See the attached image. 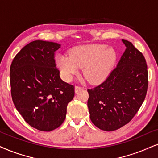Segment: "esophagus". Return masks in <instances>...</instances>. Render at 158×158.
Wrapping results in <instances>:
<instances>
[{"label":"esophagus","mask_w":158,"mask_h":158,"mask_svg":"<svg viewBox=\"0 0 158 158\" xmlns=\"http://www.w3.org/2000/svg\"><path fill=\"white\" fill-rule=\"evenodd\" d=\"M83 88L81 86H79V85H76V86L75 87V92H77V91H80V90H81V89H82Z\"/></svg>","instance_id":"esophagus-1"}]
</instances>
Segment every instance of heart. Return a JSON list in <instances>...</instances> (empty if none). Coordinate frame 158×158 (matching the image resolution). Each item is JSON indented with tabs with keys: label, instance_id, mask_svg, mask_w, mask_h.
<instances>
[{
	"label": "heart",
	"instance_id": "b5f03b06",
	"mask_svg": "<svg viewBox=\"0 0 158 158\" xmlns=\"http://www.w3.org/2000/svg\"><path fill=\"white\" fill-rule=\"evenodd\" d=\"M116 59V52L106 44H92L75 48L70 55L58 54L56 63L63 77L70 81L83 67V75L89 82L102 81L109 75Z\"/></svg>",
	"mask_w": 158,
	"mask_h": 158
}]
</instances>
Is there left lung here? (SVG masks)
I'll return each instance as SVG.
<instances>
[{
  "instance_id": "left-lung-1",
  "label": "left lung",
  "mask_w": 158,
  "mask_h": 158,
  "mask_svg": "<svg viewBox=\"0 0 158 158\" xmlns=\"http://www.w3.org/2000/svg\"><path fill=\"white\" fill-rule=\"evenodd\" d=\"M126 49L102 83L88 89L89 112L99 129L114 131L132 120L144 101L148 88L147 65L143 54L122 40Z\"/></svg>"
}]
</instances>
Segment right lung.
Masks as SVG:
<instances>
[{
    "label": "right lung",
    "instance_id": "right-lung-1",
    "mask_svg": "<svg viewBox=\"0 0 158 158\" xmlns=\"http://www.w3.org/2000/svg\"><path fill=\"white\" fill-rule=\"evenodd\" d=\"M61 44L36 40L25 45L10 67L11 97L25 122L41 131H51L65 120L74 85L62 81L54 55Z\"/></svg>",
    "mask_w": 158,
    "mask_h": 158
}]
</instances>
